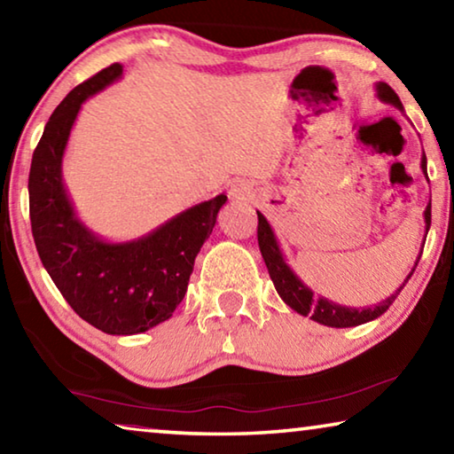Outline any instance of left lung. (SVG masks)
I'll use <instances>...</instances> for the list:
<instances>
[{"mask_svg":"<svg viewBox=\"0 0 454 454\" xmlns=\"http://www.w3.org/2000/svg\"><path fill=\"white\" fill-rule=\"evenodd\" d=\"M376 96H379L380 102L395 106L401 112H404L401 98L395 94V90L390 88L388 83H384V82L376 83ZM420 168H422V174H425V178L428 180L425 152H422V158H420ZM256 214H258V246H260V252H262V258L266 262L268 274H270V278L274 282L276 292H278L282 301L286 302L292 310L302 314V317H310L314 322H318V325H325V326L350 328V326H358V325H364V322L379 318L380 314L388 310V306L395 302V298L401 294V290L404 288V284L409 282V278L414 272V268H417L419 260H420V254H419L417 262H414V266H412V270L409 272V276H406V280L387 298V301L372 304V306H364V309L342 306V304L328 301V298H325V296H317L301 278H298L294 270H292V268L286 264V258H284V254H282L280 244H278V240H276L274 230L270 224H268L264 214H260L258 210H256ZM428 228H430V202L425 208V234H428Z\"/></svg>","mask_w":454,"mask_h":454,"instance_id":"1","label":"left lung"}]
</instances>
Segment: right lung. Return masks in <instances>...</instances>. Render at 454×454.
Returning a JSON list of instances; mask_svg holds the SVG:
<instances>
[{"label": "right lung", "mask_w": 454, "mask_h": 454, "mask_svg": "<svg viewBox=\"0 0 454 454\" xmlns=\"http://www.w3.org/2000/svg\"><path fill=\"white\" fill-rule=\"evenodd\" d=\"M106 67L64 98L43 128L29 168V220L42 264L80 318L106 334H140L174 314L194 260L228 196L176 214L128 242H107L83 224L64 186L61 162L82 104L121 78Z\"/></svg>", "instance_id": "1"}]
</instances>
